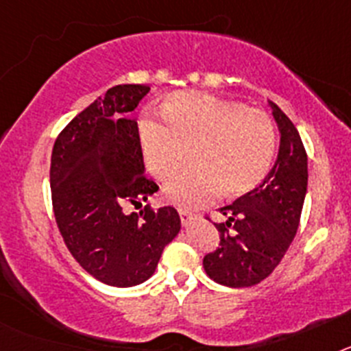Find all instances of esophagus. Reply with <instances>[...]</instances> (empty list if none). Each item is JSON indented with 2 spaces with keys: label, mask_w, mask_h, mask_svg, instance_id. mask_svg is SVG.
<instances>
[{
  "label": "esophagus",
  "mask_w": 351,
  "mask_h": 351,
  "mask_svg": "<svg viewBox=\"0 0 351 351\" xmlns=\"http://www.w3.org/2000/svg\"><path fill=\"white\" fill-rule=\"evenodd\" d=\"M179 218H181L182 225H188L193 219V213L188 209H179Z\"/></svg>",
  "instance_id": "34e87169"
}]
</instances>
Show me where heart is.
Listing matches in <instances>:
<instances>
[{"label":"heart","instance_id":"1","mask_svg":"<svg viewBox=\"0 0 351 351\" xmlns=\"http://www.w3.org/2000/svg\"><path fill=\"white\" fill-rule=\"evenodd\" d=\"M165 125L141 121L142 156L158 182H170L190 163L197 169L167 188L181 207L213 202L219 195L244 197L272 169L278 147L274 119L260 108L209 93H178L161 105Z\"/></svg>","mask_w":351,"mask_h":351}]
</instances>
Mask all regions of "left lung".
I'll list each match as a JSON object with an SVG mask.
<instances>
[{
    "mask_svg": "<svg viewBox=\"0 0 351 351\" xmlns=\"http://www.w3.org/2000/svg\"><path fill=\"white\" fill-rule=\"evenodd\" d=\"M281 133L280 153L262 184L225 206L214 223L219 246L204 256V269L225 287H253L278 267L299 228L308 190V154L287 114L269 101ZM209 218V216H207Z\"/></svg>",
    "mask_w": 351,
    "mask_h": 351,
    "instance_id": "8db88e82",
    "label": "left lung"
}]
</instances>
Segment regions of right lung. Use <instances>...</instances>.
<instances>
[{"label": "right lung", "instance_id": "add662e5", "mask_svg": "<svg viewBox=\"0 0 351 351\" xmlns=\"http://www.w3.org/2000/svg\"><path fill=\"white\" fill-rule=\"evenodd\" d=\"M147 84H119L61 130L52 147L56 223L80 267L110 287H135L154 274L163 247L181 228L178 210L142 206L160 188L145 178L138 125L128 112Z\"/></svg>", "mask_w": 351, "mask_h": 351}]
</instances>
